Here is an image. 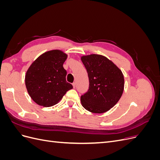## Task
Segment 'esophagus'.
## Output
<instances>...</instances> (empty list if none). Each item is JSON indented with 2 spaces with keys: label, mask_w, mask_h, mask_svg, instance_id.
<instances>
[{
  "label": "esophagus",
  "mask_w": 160,
  "mask_h": 160,
  "mask_svg": "<svg viewBox=\"0 0 160 160\" xmlns=\"http://www.w3.org/2000/svg\"><path fill=\"white\" fill-rule=\"evenodd\" d=\"M72 87H73V88H75V85H76V83L75 82H73V83H72Z\"/></svg>",
  "instance_id": "1"
}]
</instances>
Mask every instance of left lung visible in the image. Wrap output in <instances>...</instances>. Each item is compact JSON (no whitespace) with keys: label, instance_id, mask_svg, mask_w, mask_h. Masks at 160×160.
<instances>
[{"label":"left lung","instance_id":"8db88e82","mask_svg":"<svg viewBox=\"0 0 160 160\" xmlns=\"http://www.w3.org/2000/svg\"><path fill=\"white\" fill-rule=\"evenodd\" d=\"M89 77L88 91L81 96L83 107L90 112L103 113L118 102L124 89V77L113 62L101 55L82 56Z\"/></svg>","mask_w":160,"mask_h":160}]
</instances>
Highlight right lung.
I'll list each match as a JSON object with an SVG mask.
<instances>
[{"mask_svg": "<svg viewBox=\"0 0 160 160\" xmlns=\"http://www.w3.org/2000/svg\"><path fill=\"white\" fill-rule=\"evenodd\" d=\"M67 55L60 50L45 52L38 57L28 69L25 85L35 102L43 107L57 104L72 85L67 82L63 68Z\"/></svg>", "mask_w": 160, "mask_h": 160, "instance_id": "obj_1", "label": "right lung"}]
</instances>
